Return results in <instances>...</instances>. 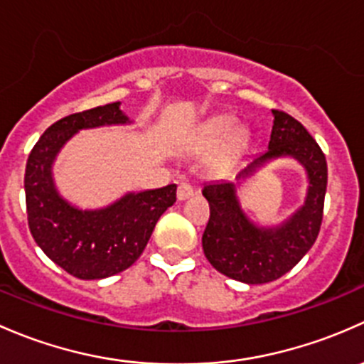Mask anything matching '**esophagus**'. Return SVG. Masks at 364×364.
<instances>
[{
  "instance_id": "esophagus-1",
  "label": "esophagus",
  "mask_w": 364,
  "mask_h": 364,
  "mask_svg": "<svg viewBox=\"0 0 364 364\" xmlns=\"http://www.w3.org/2000/svg\"><path fill=\"white\" fill-rule=\"evenodd\" d=\"M194 194V189H193V186H191L189 182H186V181H182L181 183H178V187H177V198L181 201H183V200H187V198H191Z\"/></svg>"
}]
</instances>
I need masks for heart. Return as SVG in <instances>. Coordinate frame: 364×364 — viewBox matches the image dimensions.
Segmentation results:
<instances>
[{
  "mask_svg": "<svg viewBox=\"0 0 364 364\" xmlns=\"http://www.w3.org/2000/svg\"><path fill=\"white\" fill-rule=\"evenodd\" d=\"M233 131H235V121H233V119H230V117L215 119V121L210 122V124L205 127V131H203L205 147H208V149L217 147V145H220L223 141H226L228 138L233 134ZM237 147H238L237 136H232L230 141L226 144L224 154H226V156L235 154V152H237Z\"/></svg>",
  "mask_w": 364,
  "mask_h": 364,
  "instance_id": "heart-1",
  "label": "heart"
}]
</instances>
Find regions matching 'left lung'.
Wrapping results in <instances>:
<instances>
[{
	"mask_svg": "<svg viewBox=\"0 0 364 364\" xmlns=\"http://www.w3.org/2000/svg\"><path fill=\"white\" fill-rule=\"evenodd\" d=\"M273 117L268 151L254 157L237 178L247 177L275 157H294L309 175L305 205L282 226L257 228L240 208L235 183L210 182L201 191L210 205L201 238L205 256L217 272L245 284H266L286 275L314 245L322 223L328 186L324 152L289 114L273 110Z\"/></svg>",
	"mask_w": 364,
	"mask_h": 364,
	"instance_id": "obj_1",
	"label": "left lung"
}]
</instances>
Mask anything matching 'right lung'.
<instances>
[{"label":"right lung","instance_id":"1","mask_svg":"<svg viewBox=\"0 0 364 364\" xmlns=\"http://www.w3.org/2000/svg\"><path fill=\"white\" fill-rule=\"evenodd\" d=\"M119 101L71 114L40 136L26 163L28 224L40 249L77 279L98 280L124 272L140 257L164 210L177 200V186L129 193L110 207L78 210L59 196L52 163L77 131L126 124Z\"/></svg>","mask_w":364,"mask_h":364}]
</instances>
